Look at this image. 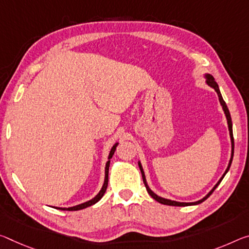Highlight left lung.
<instances>
[{"mask_svg": "<svg viewBox=\"0 0 249 249\" xmlns=\"http://www.w3.org/2000/svg\"><path fill=\"white\" fill-rule=\"evenodd\" d=\"M206 78H207V81H206V82H207V84L210 85V86H212V88L216 90L217 95H218V98H219V102H220V104H222V106H223V109H224V112H225V114H226L227 123H228V128H230V134H231V157L230 164H228V167H227V169H226V172L224 173V175L222 176V178H220V179L218 180V183H217V184L215 185V187L213 188L212 191H211L210 193H208V194H207L206 196H205L203 199L198 200V202H194V203H179V202H175V200H169V199H166V198H163V197H160V196H157V195L155 194V193H153V192L151 191V189H149V187L147 186V183H146L145 175H144V171H143V168H142V165H141V163H139V166H140L141 173H142V177H143V181H144V184H145V187H146V189H147V193H148L149 195H151V196L153 197L154 199L157 200V202L160 203V204H164V205H169V206H189V205H197V204H200V203H203L205 199H207L208 197H210V196L212 195V193L215 191L216 187L218 186L219 183H220V181H222V179L224 178V176L226 175V173L228 172V169H230L231 165V161H232V156H234V136H232V124H231V113H230V110H228V107H227L226 103H225V101L223 100V96H222V94H220V90H219V89H218V85H217V83L215 82L214 77H213L212 75H207Z\"/></svg>", "mask_w": 249, "mask_h": 249, "instance_id": "obj_1", "label": "left lung"}]
</instances>
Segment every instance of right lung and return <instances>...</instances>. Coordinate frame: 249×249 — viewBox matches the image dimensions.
I'll return each instance as SVG.
<instances>
[{"mask_svg":"<svg viewBox=\"0 0 249 249\" xmlns=\"http://www.w3.org/2000/svg\"><path fill=\"white\" fill-rule=\"evenodd\" d=\"M116 146H117V143L113 146L112 149H110L109 152V155H108V161L106 163V167H105V180H104V184H103V187H102L101 192L98 193V194L94 197L93 199L89 200V202L86 203H83L81 205H77V206H74V207H69V208H58V210H62V211H80V210H83V208H86L89 206H92V205H94L95 203H97L98 200H100L102 197H103L104 193L106 192V188H107V183H108V167H109V160L112 159V156L114 155V152H115L116 149Z\"/></svg>","mask_w":249,"mask_h":249,"instance_id":"1","label":"right lung"}]
</instances>
